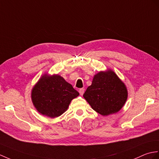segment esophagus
Returning a JSON list of instances; mask_svg holds the SVG:
<instances>
[{
    "instance_id": "obj_1",
    "label": "esophagus",
    "mask_w": 159,
    "mask_h": 159,
    "mask_svg": "<svg viewBox=\"0 0 159 159\" xmlns=\"http://www.w3.org/2000/svg\"><path fill=\"white\" fill-rule=\"evenodd\" d=\"M84 89H83V88L80 89H79V93H80V95H83V93H84Z\"/></svg>"
}]
</instances>
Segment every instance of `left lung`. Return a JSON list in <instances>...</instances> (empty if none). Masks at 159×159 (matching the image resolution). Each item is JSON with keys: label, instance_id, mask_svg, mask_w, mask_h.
<instances>
[{"label": "left lung", "instance_id": "obj_1", "mask_svg": "<svg viewBox=\"0 0 159 159\" xmlns=\"http://www.w3.org/2000/svg\"><path fill=\"white\" fill-rule=\"evenodd\" d=\"M127 96L125 84L111 70L96 74L91 85L83 94L91 108L102 116L119 112L126 102Z\"/></svg>", "mask_w": 159, "mask_h": 159}]
</instances>
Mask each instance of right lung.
I'll use <instances>...</instances> for the list:
<instances>
[{
  "label": "right lung",
  "mask_w": 159,
  "mask_h": 159,
  "mask_svg": "<svg viewBox=\"0 0 159 159\" xmlns=\"http://www.w3.org/2000/svg\"><path fill=\"white\" fill-rule=\"evenodd\" d=\"M79 93L58 75H44L32 88L31 98L37 111L50 118L58 117L68 108Z\"/></svg>",
  "instance_id": "1"
}]
</instances>
